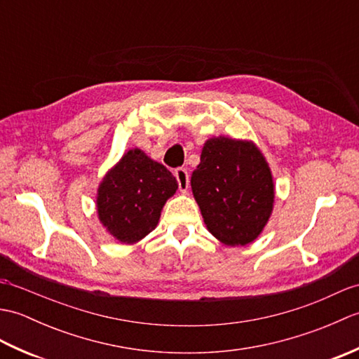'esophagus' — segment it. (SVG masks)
<instances>
[{"mask_svg": "<svg viewBox=\"0 0 359 359\" xmlns=\"http://www.w3.org/2000/svg\"><path fill=\"white\" fill-rule=\"evenodd\" d=\"M174 175H175V179H177L180 191H187L188 187H189V174H188V171L185 170V168H177V170H174Z\"/></svg>", "mask_w": 359, "mask_h": 359, "instance_id": "1", "label": "esophagus"}]
</instances>
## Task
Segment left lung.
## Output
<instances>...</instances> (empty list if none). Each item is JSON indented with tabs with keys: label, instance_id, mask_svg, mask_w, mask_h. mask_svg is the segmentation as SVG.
I'll list each match as a JSON object with an SVG mask.
<instances>
[{
	"label": "left lung",
	"instance_id": "8db88e82",
	"mask_svg": "<svg viewBox=\"0 0 359 359\" xmlns=\"http://www.w3.org/2000/svg\"><path fill=\"white\" fill-rule=\"evenodd\" d=\"M191 188L210 233L226 245L253 242L271 215L270 168L248 142L217 137L205 143Z\"/></svg>",
	"mask_w": 359,
	"mask_h": 359
}]
</instances>
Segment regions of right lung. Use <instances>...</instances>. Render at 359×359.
<instances>
[{"label": "right lung", "mask_w": 359, "mask_h": 359, "mask_svg": "<svg viewBox=\"0 0 359 359\" xmlns=\"http://www.w3.org/2000/svg\"><path fill=\"white\" fill-rule=\"evenodd\" d=\"M177 180L140 149L128 151L98 188L100 222L117 241L134 243L154 230Z\"/></svg>", "instance_id": "obj_1"}]
</instances>
